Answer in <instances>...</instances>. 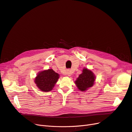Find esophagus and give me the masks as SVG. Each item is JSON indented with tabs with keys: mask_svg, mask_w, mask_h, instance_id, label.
Returning <instances> with one entry per match:
<instances>
[{
	"mask_svg": "<svg viewBox=\"0 0 132 132\" xmlns=\"http://www.w3.org/2000/svg\"><path fill=\"white\" fill-rule=\"evenodd\" d=\"M67 76H70L71 75V72L69 70H67L65 71V73Z\"/></svg>",
	"mask_w": 132,
	"mask_h": 132,
	"instance_id": "obj_1",
	"label": "esophagus"
}]
</instances>
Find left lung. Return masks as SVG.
Here are the masks:
<instances>
[{
  "label": "left lung",
  "instance_id": "left-lung-1",
  "mask_svg": "<svg viewBox=\"0 0 132 132\" xmlns=\"http://www.w3.org/2000/svg\"><path fill=\"white\" fill-rule=\"evenodd\" d=\"M95 81V76L92 71L84 68L82 73L81 74L79 78L75 81V84L79 90L85 91L88 88L91 87Z\"/></svg>",
  "mask_w": 132,
  "mask_h": 132
}]
</instances>
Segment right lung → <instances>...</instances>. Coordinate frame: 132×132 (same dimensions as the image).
Listing matches in <instances>:
<instances>
[{"label":"right lung","instance_id":"obj_1","mask_svg":"<svg viewBox=\"0 0 132 132\" xmlns=\"http://www.w3.org/2000/svg\"><path fill=\"white\" fill-rule=\"evenodd\" d=\"M59 78V74L52 69L41 71L35 79L38 87L44 92L51 91Z\"/></svg>","mask_w":132,"mask_h":132}]
</instances>
